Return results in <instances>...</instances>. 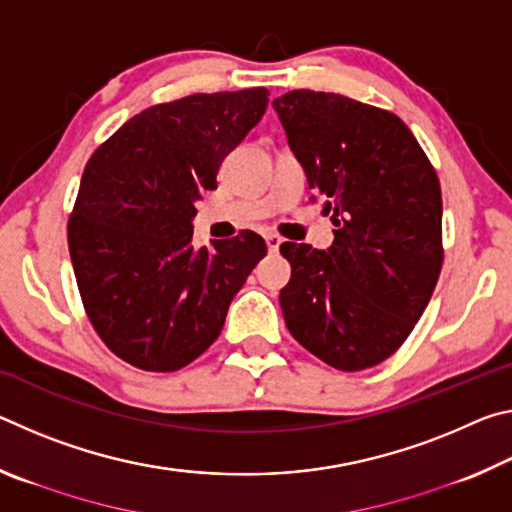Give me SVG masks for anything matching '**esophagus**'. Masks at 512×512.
I'll list each match as a JSON object with an SVG mask.
<instances>
[{
    "mask_svg": "<svg viewBox=\"0 0 512 512\" xmlns=\"http://www.w3.org/2000/svg\"><path fill=\"white\" fill-rule=\"evenodd\" d=\"M266 246H268V250H271V253H277V250H280V246H282V239L277 235H266Z\"/></svg>",
    "mask_w": 512,
    "mask_h": 512,
    "instance_id": "34e87169",
    "label": "esophagus"
}]
</instances>
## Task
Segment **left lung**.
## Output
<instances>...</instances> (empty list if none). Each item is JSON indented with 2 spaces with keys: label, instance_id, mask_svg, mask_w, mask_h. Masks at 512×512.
<instances>
[{
  "label": "left lung",
  "instance_id": "obj_1",
  "mask_svg": "<svg viewBox=\"0 0 512 512\" xmlns=\"http://www.w3.org/2000/svg\"><path fill=\"white\" fill-rule=\"evenodd\" d=\"M309 187L327 198L329 250L284 241L280 291L289 332L327 366H377L409 339L443 268V198L409 126L334 92L273 101Z\"/></svg>",
  "mask_w": 512,
  "mask_h": 512
}]
</instances>
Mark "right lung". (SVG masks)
I'll use <instances>...</instances> for the list:
<instances>
[{
  "label": "right lung",
  "instance_id": "1",
  "mask_svg": "<svg viewBox=\"0 0 512 512\" xmlns=\"http://www.w3.org/2000/svg\"><path fill=\"white\" fill-rule=\"evenodd\" d=\"M268 106L266 88L192 94L128 119L85 164L67 223L76 284L101 341L149 372L185 368L221 334L266 255L253 230L194 250L196 201Z\"/></svg>",
  "mask_w": 512,
  "mask_h": 512
}]
</instances>
